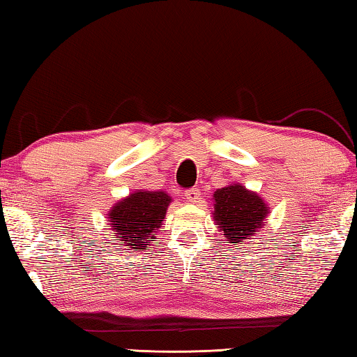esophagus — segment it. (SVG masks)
Listing matches in <instances>:
<instances>
[{"label": "esophagus", "mask_w": 357, "mask_h": 357, "mask_svg": "<svg viewBox=\"0 0 357 357\" xmlns=\"http://www.w3.org/2000/svg\"><path fill=\"white\" fill-rule=\"evenodd\" d=\"M198 198H200V189H198V187L185 190V200L189 203H197Z\"/></svg>", "instance_id": "34e87169"}]
</instances>
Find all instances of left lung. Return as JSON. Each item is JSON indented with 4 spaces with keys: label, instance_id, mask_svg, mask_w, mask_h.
Instances as JSON below:
<instances>
[{
    "label": "left lung",
    "instance_id": "obj_1",
    "mask_svg": "<svg viewBox=\"0 0 357 357\" xmlns=\"http://www.w3.org/2000/svg\"><path fill=\"white\" fill-rule=\"evenodd\" d=\"M214 220L225 238L236 244L250 239L264 225L268 208L257 193L233 184L214 192Z\"/></svg>",
    "mask_w": 357,
    "mask_h": 357
}]
</instances>
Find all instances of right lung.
<instances>
[{"label":"right lung","instance_id":"add662e5","mask_svg":"<svg viewBox=\"0 0 357 357\" xmlns=\"http://www.w3.org/2000/svg\"><path fill=\"white\" fill-rule=\"evenodd\" d=\"M172 198L165 192H135L110 211L108 222L128 250L148 249L151 233L160 227Z\"/></svg>","mask_w":357,"mask_h":357}]
</instances>
